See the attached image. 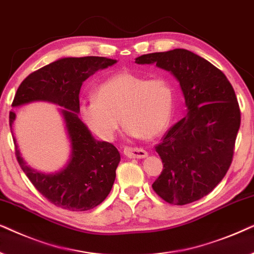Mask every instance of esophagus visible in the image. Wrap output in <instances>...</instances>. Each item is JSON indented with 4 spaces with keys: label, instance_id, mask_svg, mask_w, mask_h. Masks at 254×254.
<instances>
[{
    "label": "esophagus",
    "instance_id": "obj_1",
    "mask_svg": "<svg viewBox=\"0 0 254 254\" xmlns=\"http://www.w3.org/2000/svg\"><path fill=\"white\" fill-rule=\"evenodd\" d=\"M124 154L127 155V158H145L147 157V152L143 150V148L139 147H131L127 146L124 148Z\"/></svg>",
    "mask_w": 254,
    "mask_h": 254
}]
</instances>
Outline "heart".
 <instances>
[{
  "mask_svg": "<svg viewBox=\"0 0 254 254\" xmlns=\"http://www.w3.org/2000/svg\"><path fill=\"white\" fill-rule=\"evenodd\" d=\"M95 100L80 106L79 115L89 130L106 140L113 139L122 123L127 136L146 139L166 129L174 106V88L162 76L151 77L122 72L104 80Z\"/></svg>",
  "mask_w": 254,
  "mask_h": 254,
  "instance_id": "b5f03b06",
  "label": "heart"
}]
</instances>
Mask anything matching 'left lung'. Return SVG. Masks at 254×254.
<instances>
[{
  "instance_id": "8db88e82",
  "label": "left lung",
  "mask_w": 254,
  "mask_h": 254,
  "mask_svg": "<svg viewBox=\"0 0 254 254\" xmlns=\"http://www.w3.org/2000/svg\"><path fill=\"white\" fill-rule=\"evenodd\" d=\"M137 64H155L180 82L188 114L155 146L164 168L152 188L171 204L208 195L232 162L241 109L224 73L188 50L143 54Z\"/></svg>"
}]
</instances>
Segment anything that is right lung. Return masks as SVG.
<instances>
[{
	"label": "right lung",
	"mask_w": 254,
	"mask_h": 254,
	"mask_svg": "<svg viewBox=\"0 0 254 254\" xmlns=\"http://www.w3.org/2000/svg\"><path fill=\"white\" fill-rule=\"evenodd\" d=\"M117 60L106 57L63 58L33 72L23 80L11 107L33 101H49L63 107L62 114L72 146L69 162L56 174H43L25 164L15 143L19 166L35 188L57 207L70 211H86L106 200L113 188L120 152L108 141H97L77 114L79 94L83 81L99 69L107 68ZM16 114L10 111L12 127Z\"/></svg>",
	"instance_id": "right-lung-1"
}]
</instances>
